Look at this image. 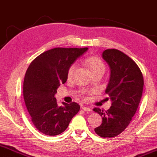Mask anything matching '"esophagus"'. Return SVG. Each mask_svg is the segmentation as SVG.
<instances>
[{
	"label": "esophagus",
	"instance_id": "34e87169",
	"mask_svg": "<svg viewBox=\"0 0 157 157\" xmlns=\"http://www.w3.org/2000/svg\"><path fill=\"white\" fill-rule=\"evenodd\" d=\"M82 109L84 110L85 111H87V112L91 111V108H89V107H86V106H82Z\"/></svg>",
	"mask_w": 157,
	"mask_h": 157
}]
</instances>
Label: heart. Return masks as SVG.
Segmentation results:
<instances>
[{
	"label": "heart",
	"mask_w": 157,
	"mask_h": 157,
	"mask_svg": "<svg viewBox=\"0 0 157 157\" xmlns=\"http://www.w3.org/2000/svg\"><path fill=\"white\" fill-rule=\"evenodd\" d=\"M85 62L88 66L93 75L97 72H104V71L105 70V64L103 63V62L100 58L97 57H87L85 60ZM75 67H76L75 64H72L69 67L67 72V77L68 80H70L72 78Z\"/></svg>",
	"instance_id": "heart-1"
}]
</instances>
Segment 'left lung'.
I'll use <instances>...</instances> for the list:
<instances>
[{
    "mask_svg": "<svg viewBox=\"0 0 157 157\" xmlns=\"http://www.w3.org/2000/svg\"><path fill=\"white\" fill-rule=\"evenodd\" d=\"M103 57L111 71L105 93L109 96L108 99H111L112 105L105 111L93 108L103 118L95 132L100 137L113 138L122 133L132 120L141 100L144 81L139 66L124 52L106 49Z\"/></svg>",
    "mask_w": 157,
    "mask_h": 157,
    "instance_id": "1",
    "label": "left lung"
}]
</instances>
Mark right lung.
Here are the masks:
<instances>
[{
    "instance_id": "add662e5",
    "label": "right lung",
    "mask_w": 157,
    "mask_h": 157,
    "mask_svg": "<svg viewBox=\"0 0 157 157\" xmlns=\"http://www.w3.org/2000/svg\"><path fill=\"white\" fill-rule=\"evenodd\" d=\"M87 49L54 48L35 58L27 69L23 86L24 102L31 122L44 134L53 136L64 132L80 110L75 102L58 106L54 95L67 80L69 67Z\"/></svg>"
}]
</instances>
